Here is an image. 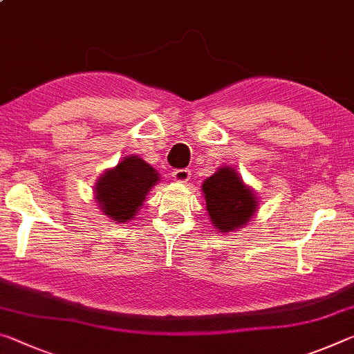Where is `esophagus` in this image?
<instances>
[{
    "label": "esophagus",
    "instance_id": "1",
    "mask_svg": "<svg viewBox=\"0 0 354 354\" xmlns=\"http://www.w3.org/2000/svg\"><path fill=\"white\" fill-rule=\"evenodd\" d=\"M173 179H175L176 183H187L190 179V170L187 168H179V170L173 171Z\"/></svg>",
    "mask_w": 354,
    "mask_h": 354
}]
</instances>
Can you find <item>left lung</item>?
Here are the masks:
<instances>
[{
  "label": "left lung",
  "instance_id": "1",
  "mask_svg": "<svg viewBox=\"0 0 354 354\" xmlns=\"http://www.w3.org/2000/svg\"><path fill=\"white\" fill-rule=\"evenodd\" d=\"M201 187L211 222L222 233L248 225L255 214L257 197L230 167L218 168Z\"/></svg>",
  "mask_w": 354,
  "mask_h": 354
}]
</instances>
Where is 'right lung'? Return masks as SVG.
<instances>
[{"instance_id":"obj_1","label":"right lung","mask_w":354,"mask_h":354,"mask_svg":"<svg viewBox=\"0 0 354 354\" xmlns=\"http://www.w3.org/2000/svg\"><path fill=\"white\" fill-rule=\"evenodd\" d=\"M159 173L137 156H127L113 170L105 171L96 184V200L104 214L116 222L137 216L149 189L159 181Z\"/></svg>"}]
</instances>
